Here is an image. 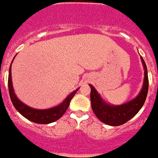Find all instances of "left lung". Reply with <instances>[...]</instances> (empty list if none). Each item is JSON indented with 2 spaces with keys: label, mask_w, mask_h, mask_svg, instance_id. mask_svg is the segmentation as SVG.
Returning a JSON list of instances; mask_svg holds the SVG:
<instances>
[{
  "label": "left lung",
  "mask_w": 158,
  "mask_h": 158,
  "mask_svg": "<svg viewBox=\"0 0 158 158\" xmlns=\"http://www.w3.org/2000/svg\"><path fill=\"white\" fill-rule=\"evenodd\" d=\"M140 59L144 70L143 86L139 94L134 99L127 103L118 106L107 103L102 99L101 95L95 89L94 87L92 84H89L91 88L90 98L92 109L96 116L104 123L114 127L123 125L132 118L143 106L148 94V78L145 62L142 57H140Z\"/></svg>",
  "instance_id": "1"
}]
</instances>
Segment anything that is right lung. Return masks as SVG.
<instances>
[{
  "mask_svg": "<svg viewBox=\"0 0 158 158\" xmlns=\"http://www.w3.org/2000/svg\"><path fill=\"white\" fill-rule=\"evenodd\" d=\"M13 61H14V59H13ZM12 62L10 64V70H9L8 88L10 99H11V101H12L15 108L24 118L33 122V123H35L48 124L58 120L65 114V112L69 107L70 101L74 97L77 91L79 90V88H78L68 95L67 97H66V99L64 100L61 104H59L58 106H56L49 109H45V110L31 108L30 106H27L23 102H22L15 93V90H14V87H13L12 83V76H11V65H12Z\"/></svg>",
  "mask_w": 158,
  "mask_h": 158,
  "instance_id": "1",
  "label": "right lung"
}]
</instances>
